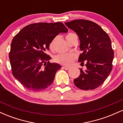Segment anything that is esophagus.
Instances as JSON below:
<instances>
[{
	"mask_svg": "<svg viewBox=\"0 0 123 123\" xmlns=\"http://www.w3.org/2000/svg\"><path fill=\"white\" fill-rule=\"evenodd\" d=\"M62 68L64 69H65V70H69L70 69V68L69 67H67V66H62Z\"/></svg>",
	"mask_w": 123,
	"mask_h": 123,
	"instance_id": "obj_1",
	"label": "esophagus"
}]
</instances>
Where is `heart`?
Here are the masks:
<instances>
[{"instance_id": "b5f03b06", "label": "heart", "mask_w": 123, "mask_h": 123, "mask_svg": "<svg viewBox=\"0 0 123 123\" xmlns=\"http://www.w3.org/2000/svg\"><path fill=\"white\" fill-rule=\"evenodd\" d=\"M74 35L73 33H69L66 36V40L69 42V39L72 36ZM56 39H54L51 42L50 47L51 49H53L54 47ZM77 58V55L74 53L70 54H60L57 55L54 57V60L56 62L59 63V64L62 65L64 66H70L74 60Z\"/></svg>"}]
</instances>
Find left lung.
Segmentation results:
<instances>
[{"label": "left lung", "mask_w": 123, "mask_h": 123, "mask_svg": "<svg viewBox=\"0 0 123 123\" xmlns=\"http://www.w3.org/2000/svg\"><path fill=\"white\" fill-rule=\"evenodd\" d=\"M79 38V58L81 65L86 63L87 69H80V74L73 81L74 85L83 90H94L101 86L111 73L114 51L108 35L99 25L86 19H75L65 22Z\"/></svg>", "instance_id": "1"}]
</instances>
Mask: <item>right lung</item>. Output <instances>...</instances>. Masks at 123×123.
Wrapping results in <instances>:
<instances>
[{
  "label": "right lung",
  "instance_id": "add662e5",
  "mask_svg": "<svg viewBox=\"0 0 123 123\" xmlns=\"http://www.w3.org/2000/svg\"><path fill=\"white\" fill-rule=\"evenodd\" d=\"M68 31L62 22H41L25 26L14 37L9 53L12 73L25 88L39 92L53 83L61 66L50 63L46 51L56 36Z\"/></svg>",
  "mask_w": 123,
  "mask_h": 123
}]
</instances>
